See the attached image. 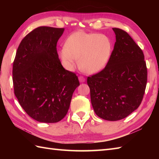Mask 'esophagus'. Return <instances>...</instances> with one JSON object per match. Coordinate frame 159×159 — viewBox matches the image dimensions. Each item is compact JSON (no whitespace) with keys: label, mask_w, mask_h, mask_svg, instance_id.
I'll return each mask as SVG.
<instances>
[{"label":"esophagus","mask_w":159,"mask_h":159,"mask_svg":"<svg viewBox=\"0 0 159 159\" xmlns=\"http://www.w3.org/2000/svg\"><path fill=\"white\" fill-rule=\"evenodd\" d=\"M79 80L80 83H84L85 81V79L83 76H79Z\"/></svg>","instance_id":"esophagus-1"}]
</instances>
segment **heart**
I'll return each instance as SVG.
<instances>
[{
  "label": "heart",
  "instance_id": "heart-1",
  "mask_svg": "<svg viewBox=\"0 0 159 159\" xmlns=\"http://www.w3.org/2000/svg\"><path fill=\"white\" fill-rule=\"evenodd\" d=\"M112 43L104 35L76 31L66 39L59 55L67 70H72L79 60L80 69L87 74L102 70L110 59Z\"/></svg>",
  "mask_w": 159,
  "mask_h": 159
}]
</instances>
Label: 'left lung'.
<instances>
[{
    "mask_svg": "<svg viewBox=\"0 0 159 159\" xmlns=\"http://www.w3.org/2000/svg\"><path fill=\"white\" fill-rule=\"evenodd\" d=\"M113 30L116 42L106 67L87 78L93 109L98 116L109 121L124 119L135 111L147 83L142 50L126 31Z\"/></svg>",
    "mask_w": 159,
    "mask_h": 159,
    "instance_id": "8db88e82",
    "label": "left lung"
}]
</instances>
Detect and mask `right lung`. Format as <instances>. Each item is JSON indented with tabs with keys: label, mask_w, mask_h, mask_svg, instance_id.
Segmentation results:
<instances>
[{
	"label": "right lung",
	"mask_w": 159,
	"mask_h": 159,
	"mask_svg": "<svg viewBox=\"0 0 159 159\" xmlns=\"http://www.w3.org/2000/svg\"><path fill=\"white\" fill-rule=\"evenodd\" d=\"M65 29L39 26L25 37L13 65L15 96L35 120L55 123L66 116L78 77L63 68L57 43Z\"/></svg>",
	"instance_id": "1"
}]
</instances>
